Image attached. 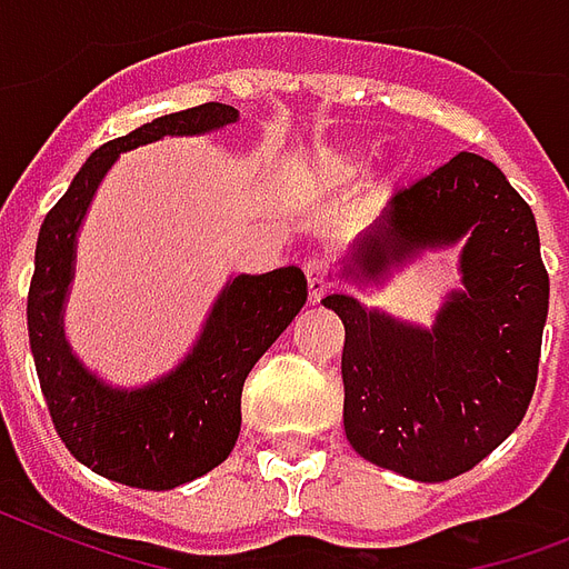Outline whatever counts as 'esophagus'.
Wrapping results in <instances>:
<instances>
[{
  "instance_id": "esophagus-1",
  "label": "esophagus",
  "mask_w": 569,
  "mask_h": 569,
  "mask_svg": "<svg viewBox=\"0 0 569 569\" xmlns=\"http://www.w3.org/2000/svg\"><path fill=\"white\" fill-rule=\"evenodd\" d=\"M306 279H308V297H311V302H317V299L323 297L326 290H329L326 263L317 261V258H311V261L306 263Z\"/></svg>"
}]
</instances>
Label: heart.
I'll return each mask as SVG.
<instances>
[{"label":"heart","instance_id":"obj_1","mask_svg":"<svg viewBox=\"0 0 569 569\" xmlns=\"http://www.w3.org/2000/svg\"><path fill=\"white\" fill-rule=\"evenodd\" d=\"M308 171L317 187H345L362 174V166L347 153H317Z\"/></svg>","mask_w":569,"mask_h":569}]
</instances>
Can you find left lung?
Listing matches in <instances>:
<instances>
[{
    "label": "left lung",
    "instance_id": "8db88e82",
    "mask_svg": "<svg viewBox=\"0 0 569 569\" xmlns=\"http://www.w3.org/2000/svg\"><path fill=\"white\" fill-rule=\"evenodd\" d=\"M463 243V290L433 326L403 323L347 293L345 433L373 466L425 483L469 472L526 416L549 311V276L531 207L499 166L457 153L386 201L347 252L345 279L382 284L425 249Z\"/></svg>",
    "mask_w": 569,
    "mask_h": 569
}]
</instances>
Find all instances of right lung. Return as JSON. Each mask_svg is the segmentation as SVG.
<instances>
[{
	"label": "right lung",
	"instance_id": "add662e5",
	"mask_svg": "<svg viewBox=\"0 0 569 569\" xmlns=\"http://www.w3.org/2000/svg\"><path fill=\"white\" fill-rule=\"evenodd\" d=\"M234 106L204 103L162 116L97 148L41 224L29 288V345L61 442L91 472L139 490H174L222 463L240 436V395L261 359L306 306L299 267L234 276L207 315L187 359L142 389H116L79 362L64 338L77 231L118 153L162 136L234 124Z\"/></svg>",
	"mask_w": 569,
	"mask_h": 569
}]
</instances>
